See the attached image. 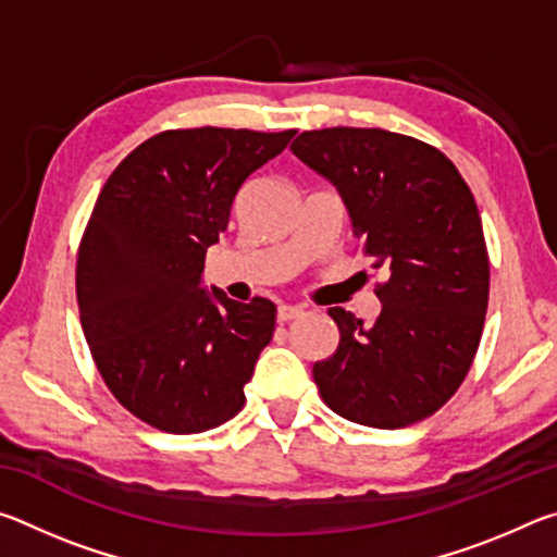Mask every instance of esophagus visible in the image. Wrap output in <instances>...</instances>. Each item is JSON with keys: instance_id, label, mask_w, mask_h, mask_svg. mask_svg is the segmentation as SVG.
Here are the masks:
<instances>
[{"instance_id": "34e87169", "label": "esophagus", "mask_w": 557, "mask_h": 557, "mask_svg": "<svg viewBox=\"0 0 557 557\" xmlns=\"http://www.w3.org/2000/svg\"><path fill=\"white\" fill-rule=\"evenodd\" d=\"M301 314H305V309L297 307V305H280L277 307V322H292V319H299Z\"/></svg>"}]
</instances>
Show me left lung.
<instances>
[{"label": "left lung", "mask_w": 557, "mask_h": 557, "mask_svg": "<svg viewBox=\"0 0 557 557\" xmlns=\"http://www.w3.org/2000/svg\"><path fill=\"white\" fill-rule=\"evenodd\" d=\"M289 149L336 186L363 256L385 275L371 326L329 309L338 348L314 363L319 395L358 425L430 418L465 381L484 332L488 256L474 196L440 149L398 132L312 129Z\"/></svg>", "instance_id": "left-lung-1"}]
</instances>
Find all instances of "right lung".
Here are the masks:
<instances>
[{
	"label": "right lung",
	"instance_id": "1",
	"mask_svg": "<svg viewBox=\"0 0 557 557\" xmlns=\"http://www.w3.org/2000/svg\"><path fill=\"white\" fill-rule=\"evenodd\" d=\"M295 135L166 129L102 186L75 265L81 324L110 393L147 425L194 435L240 412L277 309L206 289V250L245 178Z\"/></svg>",
	"mask_w": 557,
	"mask_h": 557
}]
</instances>
